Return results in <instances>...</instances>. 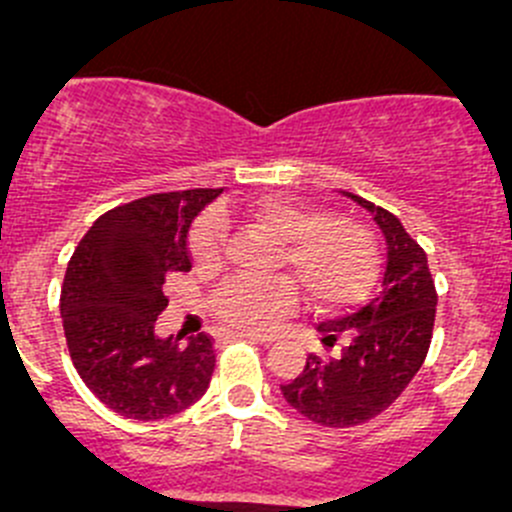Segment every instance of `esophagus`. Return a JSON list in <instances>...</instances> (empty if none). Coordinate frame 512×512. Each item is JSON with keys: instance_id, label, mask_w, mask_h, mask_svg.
<instances>
[{"instance_id": "34e87169", "label": "esophagus", "mask_w": 512, "mask_h": 512, "mask_svg": "<svg viewBox=\"0 0 512 512\" xmlns=\"http://www.w3.org/2000/svg\"><path fill=\"white\" fill-rule=\"evenodd\" d=\"M224 338H231V341H249V343H271V338L266 336H254V333H236V331H226Z\"/></svg>"}]
</instances>
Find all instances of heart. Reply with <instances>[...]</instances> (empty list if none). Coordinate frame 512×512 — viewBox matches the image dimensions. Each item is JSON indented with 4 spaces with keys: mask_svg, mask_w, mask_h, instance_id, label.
Here are the masks:
<instances>
[{
    "mask_svg": "<svg viewBox=\"0 0 512 512\" xmlns=\"http://www.w3.org/2000/svg\"><path fill=\"white\" fill-rule=\"evenodd\" d=\"M251 224L281 239L278 266L288 268L311 301L323 311L356 306L371 293L381 268L378 241L368 226L348 216H331L283 196H266L246 209ZM224 211H206L189 234V256L201 271L224 263ZM298 308V286L291 276L266 281L236 276L221 283L209 298V311L236 333H273Z\"/></svg>",
    "mask_w": 512,
    "mask_h": 512,
    "instance_id": "1",
    "label": "heart"
}]
</instances>
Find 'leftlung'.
<instances>
[{"instance_id":"left-lung-1","label":"left lung","mask_w":512,"mask_h":512,"mask_svg":"<svg viewBox=\"0 0 512 512\" xmlns=\"http://www.w3.org/2000/svg\"><path fill=\"white\" fill-rule=\"evenodd\" d=\"M368 209L388 244L383 288L368 306L341 321L318 323L338 358L311 353L301 376L281 386L288 406L326 428H351L381 416L398 401L428 356L435 323V281L423 246L398 216L343 191Z\"/></svg>"}]
</instances>
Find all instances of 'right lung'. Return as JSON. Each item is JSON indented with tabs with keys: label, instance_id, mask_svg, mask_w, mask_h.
<instances>
[{
	"label": "right lung",
	"instance_id": "add662e5",
	"mask_svg": "<svg viewBox=\"0 0 512 512\" xmlns=\"http://www.w3.org/2000/svg\"><path fill=\"white\" fill-rule=\"evenodd\" d=\"M224 189L141 196L94 221L69 258L62 323L69 356L91 393L131 421H164L194 406L216 366L209 333L179 346L154 323L166 278L191 271V221Z\"/></svg>",
	"mask_w": 512,
	"mask_h": 512
}]
</instances>
